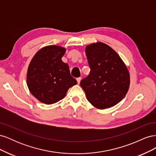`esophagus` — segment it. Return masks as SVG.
<instances>
[{
  "label": "esophagus",
  "mask_w": 156,
  "mask_h": 156,
  "mask_svg": "<svg viewBox=\"0 0 156 156\" xmlns=\"http://www.w3.org/2000/svg\"><path fill=\"white\" fill-rule=\"evenodd\" d=\"M77 83L80 84V82H81V77L77 78Z\"/></svg>",
  "instance_id": "1"
}]
</instances>
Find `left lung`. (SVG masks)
Returning <instances> with one entry per match:
<instances>
[{"instance_id": "1", "label": "left lung", "mask_w": 156, "mask_h": 156, "mask_svg": "<svg viewBox=\"0 0 156 156\" xmlns=\"http://www.w3.org/2000/svg\"><path fill=\"white\" fill-rule=\"evenodd\" d=\"M85 52L91 70L81 81V87L88 101L98 109L115 106L129 88L130 75L126 64L114 49L103 42L87 45Z\"/></svg>"}]
</instances>
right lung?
Segmentation results:
<instances>
[{
	"mask_svg": "<svg viewBox=\"0 0 156 156\" xmlns=\"http://www.w3.org/2000/svg\"><path fill=\"white\" fill-rule=\"evenodd\" d=\"M66 49L59 45L41 48L33 56L27 74L30 93L47 105L63 99L68 89L77 82L70 75L69 66L62 60Z\"/></svg>",
	"mask_w": 156,
	"mask_h": 156,
	"instance_id": "add662e5",
	"label": "right lung"
}]
</instances>
